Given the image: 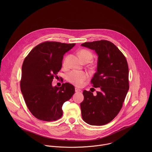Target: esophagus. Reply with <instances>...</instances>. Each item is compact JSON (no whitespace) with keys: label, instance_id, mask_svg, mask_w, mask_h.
Returning <instances> with one entry per match:
<instances>
[{"label":"esophagus","instance_id":"34e87169","mask_svg":"<svg viewBox=\"0 0 152 152\" xmlns=\"http://www.w3.org/2000/svg\"><path fill=\"white\" fill-rule=\"evenodd\" d=\"M80 91H81V90H80V89L77 88H75V92H76V93H80Z\"/></svg>","mask_w":152,"mask_h":152}]
</instances>
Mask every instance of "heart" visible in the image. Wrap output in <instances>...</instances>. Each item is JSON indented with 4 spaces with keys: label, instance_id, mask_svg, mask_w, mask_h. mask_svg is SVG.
Instances as JSON below:
<instances>
[{
    "label": "heart",
    "instance_id": "1",
    "mask_svg": "<svg viewBox=\"0 0 152 152\" xmlns=\"http://www.w3.org/2000/svg\"><path fill=\"white\" fill-rule=\"evenodd\" d=\"M79 56L80 59L84 62L86 61H90L93 58V53L87 50V49H82L80 50L79 52ZM69 58V56H67L65 58L63 64L64 66H66L67 61ZM88 77V74L83 71H78V70H73L67 73L66 76V79L67 81L75 86H81L85 80Z\"/></svg>",
    "mask_w": 152,
    "mask_h": 152
}]
</instances>
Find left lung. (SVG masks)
<instances>
[{"mask_svg": "<svg viewBox=\"0 0 152 152\" xmlns=\"http://www.w3.org/2000/svg\"><path fill=\"white\" fill-rule=\"evenodd\" d=\"M81 45L94 50L98 55L97 72L91 82L93 87L100 90L96 96L90 91H83L82 117L90 125H104L118 115L129 90L127 62L123 53L111 41L85 42Z\"/></svg>", "mask_w": 152, "mask_h": 152, "instance_id": "8db88e82", "label": "left lung"}]
</instances>
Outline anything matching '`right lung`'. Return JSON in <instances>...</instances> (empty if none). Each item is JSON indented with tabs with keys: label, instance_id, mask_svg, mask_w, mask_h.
Segmentation results:
<instances>
[{
	"label": "right lung",
	"instance_id": "add662e5",
	"mask_svg": "<svg viewBox=\"0 0 152 152\" xmlns=\"http://www.w3.org/2000/svg\"><path fill=\"white\" fill-rule=\"evenodd\" d=\"M75 45L45 41L36 46L25 58L20 89L29 111L38 120L52 121L59 119L64 103L75 94V86L69 83H62L60 87L52 85L62 67L64 55Z\"/></svg>",
	"mask_w": 152,
	"mask_h": 152
}]
</instances>
